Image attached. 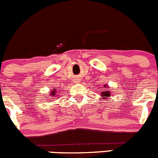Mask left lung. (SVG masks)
<instances>
[{
  "label": "left lung",
  "mask_w": 158,
  "mask_h": 158,
  "mask_svg": "<svg viewBox=\"0 0 158 158\" xmlns=\"http://www.w3.org/2000/svg\"><path fill=\"white\" fill-rule=\"evenodd\" d=\"M104 88H106V89H108L109 88V86H107V85H104ZM111 96V93H110L108 90H103L101 93V95H100V96H101L102 99H104V100H106V99H107L109 96Z\"/></svg>",
  "instance_id": "obj_1"
}]
</instances>
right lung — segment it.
I'll list each match as a JSON object with an SVG mask.
<instances>
[{"label": "right lung", "instance_id": "1", "mask_svg": "<svg viewBox=\"0 0 158 158\" xmlns=\"http://www.w3.org/2000/svg\"><path fill=\"white\" fill-rule=\"evenodd\" d=\"M56 93H57L56 89H55V88H54V89L51 90V93H50V96H51V97H50V99H47V100H52L53 97H57Z\"/></svg>", "mask_w": 158, "mask_h": 158}]
</instances>
